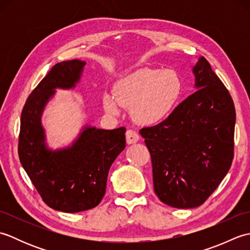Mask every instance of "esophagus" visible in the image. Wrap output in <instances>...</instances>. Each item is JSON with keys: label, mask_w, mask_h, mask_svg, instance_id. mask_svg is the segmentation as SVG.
Returning <instances> with one entry per match:
<instances>
[{"label": "esophagus", "mask_w": 250, "mask_h": 250, "mask_svg": "<svg viewBox=\"0 0 250 250\" xmlns=\"http://www.w3.org/2000/svg\"><path fill=\"white\" fill-rule=\"evenodd\" d=\"M125 139H126V143L130 145V144H134V143L139 142L140 136L134 130H126Z\"/></svg>", "instance_id": "1"}]
</instances>
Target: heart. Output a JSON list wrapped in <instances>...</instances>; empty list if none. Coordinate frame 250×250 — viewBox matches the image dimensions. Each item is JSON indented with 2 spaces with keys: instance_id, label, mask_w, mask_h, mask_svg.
I'll list each match as a JSON object with an SVG mask.
<instances>
[{
  "instance_id": "obj_1",
  "label": "heart",
  "mask_w": 250,
  "mask_h": 250,
  "mask_svg": "<svg viewBox=\"0 0 250 250\" xmlns=\"http://www.w3.org/2000/svg\"><path fill=\"white\" fill-rule=\"evenodd\" d=\"M184 92L177 72L143 67L119 79L114 94L106 93L103 105L109 114L119 113V106L131 108L132 118L140 125H155L176 108Z\"/></svg>"
}]
</instances>
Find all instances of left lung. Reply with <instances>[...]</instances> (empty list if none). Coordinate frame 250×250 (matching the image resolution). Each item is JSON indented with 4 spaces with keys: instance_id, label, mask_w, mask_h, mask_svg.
<instances>
[{
    "instance_id": "obj_1",
    "label": "left lung",
    "mask_w": 250,
    "mask_h": 250,
    "mask_svg": "<svg viewBox=\"0 0 250 250\" xmlns=\"http://www.w3.org/2000/svg\"><path fill=\"white\" fill-rule=\"evenodd\" d=\"M193 74L196 91L167 119L140 131L150 152L155 192L176 208L203 204L234 155L235 107L229 91L204 57Z\"/></svg>"
}]
</instances>
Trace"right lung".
<instances>
[{"instance_id": "obj_1", "label": "right lung", "mask_w": 250, "mask_h": 250, "mask_svg": "<svg viewBox=\"0 0 250 250\" xmlns=\"http://www.w3.org/2000/svg\"><path fill=\"white\" fill-rule=\"evenodd\" d=\"M84 61H63L51 68L31 92L21 113L18 155L42 199L51 208L78 213L98 206L105 194L109 167L125 148V128L84 126L70 147L50 150L41 116L55 89H71Z\"/></svg>"}]
</instances>
